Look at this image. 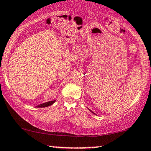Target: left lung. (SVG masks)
I'll use <instances>...</instances> for the list:
<instances>
[{"instance_id":"1","label":"left lung","mask_w":151,"mask_h":151,"mask_svg":"<svg viewBox=\"0 0 151 151\" xmlns=\"http://www.w3.org/2000/svg\"><path fill=\"white\" fill-rule=\"evenodd\" d=\"M90 111H91V112H92V113H93V114H94V113H93V112L92 111H91V110H90Z\"/></svg>"}]
</instances>
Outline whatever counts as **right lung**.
<instances>
[{
	"label": "right lung",
	"instance_id": "right-lung-1",
	"mask_svg": "<svg viewBox=\"0 0 151 151\" xmlns=\"http://www.w3.org/2000/svg\"><path fill=\"white\" fill-rule=\"evenodd\" d=\"M56 102V100H53V101H49V102H45V103H43V104H40V105H37L36 107H47V106H49L51 105V104H53V103Z\"/></svg>",
	"mask_w": 151,
	"mask_h": 151
}]
</instances>
